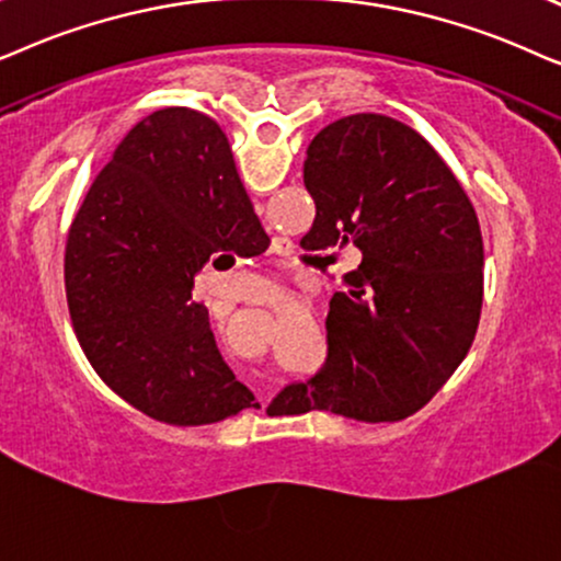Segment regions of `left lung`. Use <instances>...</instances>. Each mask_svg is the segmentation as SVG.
<instances>
[{"instance_id": "1", "label": "left lung", "mask_w": 561, "mask_h": 561, "mask_svg": "<svg viewBox=\"0 0 561 561\" xmlns=\"http://www.w3.org/2000/svg\"><path fill=\"white\" fill-rule=\"evenodd\" d=\"M305 251L356 245L328 316V362L274 405L394 423L421 410L472 346L482 310L480 222L459 179L421 133L362 112L312 138ZM331 259V256H325Z\"/></svg>"}]
</instances>
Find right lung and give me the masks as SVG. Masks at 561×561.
I'll list each match as a JSON object with an SVG mask.
<instances>
[{"label":"right lung","instance_id":"1","mask_svg":"<svg viewBox=\"0 0 561 561\" xmlns=\"http://www.w3.org/2000/svg\"><path fill=\"white\" fill-rule=\"evenodd\" d=\"M249 230L264 233L226 133L197 110L140 119L89 186L64 256L71 325L102 382L153 421L259 408L192 300L207 259Z\"/></svg>","mask_w":561,"mask_h":561}]
</instances>
